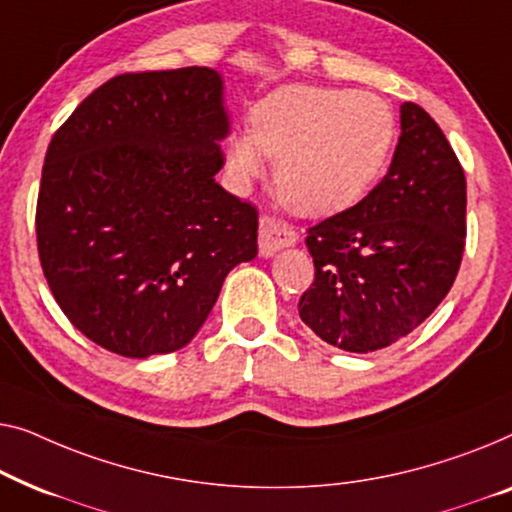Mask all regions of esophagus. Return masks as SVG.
Returning <instances> with one entry per match:
<instances>
[{
    "label": "esophagus",
    "mask_w": 512,
    "mask_h": 512,
    "mask_svg": "<svg viewBox=\"0 0 512 512\" xmlns=\"http://www.w3.org/2000/svg\"><path fill=\"white\" fill-rule=\"evenodd\" d=\"M294 243H297V232L287 222L273 218V215L259 218V255L271 257L278 250L294 246Z\"/></svg>",
    "instance_id": "34e87169"
}]
</instances>
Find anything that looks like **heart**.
<instances>
[{
  "instance_id": "1",
  "label": "heart",
  "mask_w": 512,
  "mask_h": 512,
  "mask_svg": "<svg viewBox=\"0 0 512 512\" xmlns=\"http://www.w3.org/2000/svg\"><path fill=\"white\" fill-rule=\"evenodd\" d=\"M253 132L227 141L236 181L276 160L273 183L287 206L304 215H334L357 204L385 174L397 141V118L371 92L285 85L259 102Z\"/></svg>"
}]
</instances>
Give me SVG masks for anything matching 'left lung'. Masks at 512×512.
<instances>
[{
    "label": "left lung",
    "mask_w": 512,
    "mask_h": 512,
    "mask_svg": "<svg viewBox=\"0 0 512 512\" xmlns=\"http://www.w3.org/2000/svg\"><path fill=\"white\" fill-rule=\"evenodd\" d=\"M315 280L301 320L348 352L397 343L455 283L466 239V178L434 118L401 104L390 171L352 208L308 227Z\"/></svg>",
    "instance_id": "left-lung-1"
}]
</instances>
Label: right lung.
Masks as SVG:
<instances>
[{"instance_id": "obj_1", "label": "right lung", "mask_w": 512, "mask_h": 512, "mask_svg": "<svg viewBox=\"0 0 512 512\" xmlns=\"http://www.w3.org/2000/svg\"><path fill=\"white\" fill-rule=\"evenodd\" d=\"M227 134L220 74L183 67L111 78L50 139L39 259L90 341L134 359L181 350L255 259L257 208L215 183Z\"/></svg>"}]
</instances>
